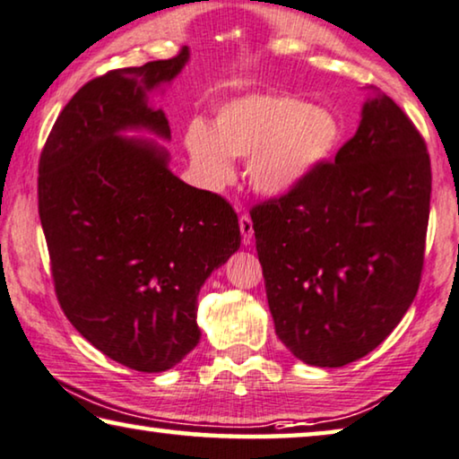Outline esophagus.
<instances>
[{"label":"esophagus","mask_w":459,"mask_h":459,"mask_svg":"<svg viewBox=\"0 0 459 459\" xmlns=\"http://www.w3.org/2000/svg\"><path fill=\"white\" fill-rule=\"evenodd\" d=\"M240 231H242L244 244H250L252 236H255V228H252V219L248 215L240 217Z\"/></svg>","instance_id":"1"}]
</instances>
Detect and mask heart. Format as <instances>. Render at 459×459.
I'll return each mask as SVG.
<instances>
[{"instance_id": "b5f03b06", "label": "heart", "mask_w": 459, "mask_h": 459, "mask_svg": "<svg viewBox=\"0 0 459 459\" xmlns=\"http://www.w3.org/2000/svg\"><path fill=\"white\" fill-rule=\"evenodd\" d=\"M343 126L333 111L290 95H244L219 105L213 128L195 122L184 143L198 178L219 190L248 159V182L263 196L290 195L318 174L340 149Z\"/></svg>"}]
</instances>
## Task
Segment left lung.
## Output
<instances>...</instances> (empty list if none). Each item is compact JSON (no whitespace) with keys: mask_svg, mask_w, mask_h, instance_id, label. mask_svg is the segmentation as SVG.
I'll return each mask as SVG.
<instances>
[{"mask_svg":"<svg viewBox=\"0 0 459 459\" xmlns=\"http://www.w3.org/2000/svg\"><path fill=\"white\" fill-rule=\"evenodd\" d=\"M367 91L360 126L335 163L250 213L275 333L310 367L370 354L420 283L427 144L394 99Z\"/></svg>","mask_w":459,"mask_h":459,"instance_id":"8db88e82","label":"left lung"}]
</instances>
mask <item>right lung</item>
I'll return each mask as SVG.
<instances>
[{
  "label": "right lung",
  "mask_w": 459,
  "mask_h": 459,
  "mask_svg": "<svg viewBox=\"0 0 459 459\" xmlns=\"http://www.w3.org/2000/svg\"><path fill=\"white\" fill-rule=\"evenodd\" d=\"M190 59L111 70L53 124L39 161V217L64 315L105 356L163 373L196 348V298L240 248L230 203L169 169L163 92Z\"/></svg>",
  "instance_id": "add662e5"
}]
</instances>
